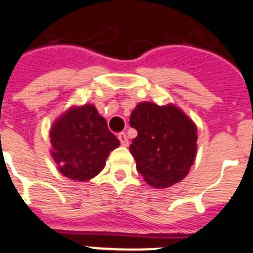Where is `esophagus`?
Segmentation results:
<instances>
[{
    "label": "esophagus",
    "mask_w": 253,
    "mask_h": 253,
    "mask_svg": "<svg viewBox=\"0 0 253 253\" xmlns=\"http://www.w3.org/2000/svg\"><path fill=\"white\" fill-rule=\"evenodd\" d=\"M118 139H120V142L122 146H128V139H127L126 133H120V135H118Z\"/></svg>",
    "instance_id": "1"
}]
</instances>
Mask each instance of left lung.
<instances>
[{"label": "left lung", "instance_id": "1", "mask_svg": "<svg viewBox=\"0 0 253 253\" xmlns=\"http://www.w3.org/2000/svg\"><path fill=\"white\" fill-rule=\"evenodd\" d=\"M137 136L129 145L136 168L154 188H167L188 174L197 151V127L174 104L141 102L129 117Z\"/></svg>", "mask_w": 253, "mask_h": 253}]
</instances>
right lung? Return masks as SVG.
Wrapping results in <instances>:
<instances>
[{
    "mask_svg": "<svg viewBox=\"0 0 253 253\" xmlns=\"http://www.w3.org/2000/svg\"><path fill=\"white\" fill-rule=\"evenodd\" d=\"M50 155L60 173L72 181L86 182L99 174L120 140L94 104L72 105L50 126Z\"/></svg>",
    "mask_w": 253,
    "mask_h": 253,
    "instance_id": "add662e5",
    "label": "right lung"
}]
</instances>
